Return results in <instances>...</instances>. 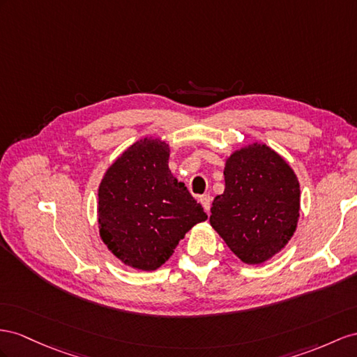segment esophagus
I'll return each instance as SVG.
<instances>
[{
	"label": "esophagus",
	"instance_id": "34e87169",
	"mask_svg": "<svg viewBox=\"0 0 357 357\" xmlns=\"http://www.w3.org/2000/svg\"><path fill=\"white\" fill-rule=\"evenodd\" d=\"M199 202L202 204V206H204V209H205V213L209 214V206H211V197L206 196V195H205V196H200Z\"/></svg>",
	"mask_w": 357,
	"mask_h": 357
}]
</instances>
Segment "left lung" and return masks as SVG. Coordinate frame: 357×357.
<instances>
[{"instance_id": "left-lung-1", "label": "left lung", "mask_w": 357, "mask_h": 357, "mask_svg": "<svg viewBox=\"0 0 357 357\" xmlns=\"http://www.w3.org/2000/svg\"><path fill=\"white\" fill-rule=\"evenodd\" d=\"M225 191L213 200V229L236 258L259 266L279 253L297 229L296 172L266 143H248L225 162Z\"/></svg>"}]
</instances>
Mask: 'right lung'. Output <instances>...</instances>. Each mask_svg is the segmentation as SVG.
I'll list each match as a JSON object with an SVG mask.
<instances>
[{
  "label": "right lung",
  "mask_w": 357,
  "mask_h": 357,
  "mask_svg": "<svg viewBox=\"0 0 357 357\" xmlns=\"http://www.w3.org/2000/svg\"><path fill=\"white\" fill-rule=\"evenodd\" d=\"M167 142L144 137L126 148L98 188V227L107 249L125 266L153 271L208 215L169 169Z\"/></svg>",
  "instance_id": "obj_1"
}]
</instances>
